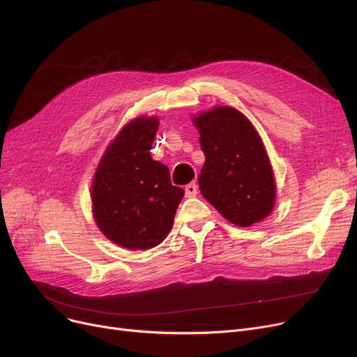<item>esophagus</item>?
Here are the masks:
<instances>
[{
  "label": "esophagus",
  "instance_id": "esophagus-1",
  "mask_svg": "<svg viewBox=\"0 0 357 357\" xmlns=\"http://www.w3.org/2000/svg\"><path fill=\"white\" fill-rule=\"evenodd\" d=\"M198 194V185L195 182H191L185 186V195L186 197H195Z\"/></svg>",
  "mask_w": 357,
  "mask_h": 357
}]
</instances>
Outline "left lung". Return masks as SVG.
I'll use <instances>...</instances> for the list:
<instances>
[{
	"label": "left lung",
	"instance_id": "8db88e82",
	"mask_svg": "<svg viewBox=\"0 0 357 357\" xmlns=\"http://www.w3.org/2000/svg\"><path fill=\"white\" fill-rule=\"evenodd\" d=\"M205 163L198 176L202 197L236 226L268 217L276 185L266 150L253 124L231 107H217L194 119Z\"/></svg>",
	"mask_w": 357,
	"mask_h": 357
}]
</instances>
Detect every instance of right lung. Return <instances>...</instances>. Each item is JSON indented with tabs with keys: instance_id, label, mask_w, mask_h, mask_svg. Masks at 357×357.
<instances>
[{
	"instance_id": "right-lung-1",
	"label": "right lung",
	"mask_w": 357,
	"mask_h": 357,
	"mask_svg": "<svg viewBox=\"0 0 357 357\" xmlns=\"http://www.w3.org/2000/svg\"><path fill=\"white\" fill-rule=\"evenodd\" d=\"M158 117L130 121L107 147L92 182L93 218L102 234L131 250L152 249L171 231L185 194L152 159Z\"/></svg>"
}]
</instances>
